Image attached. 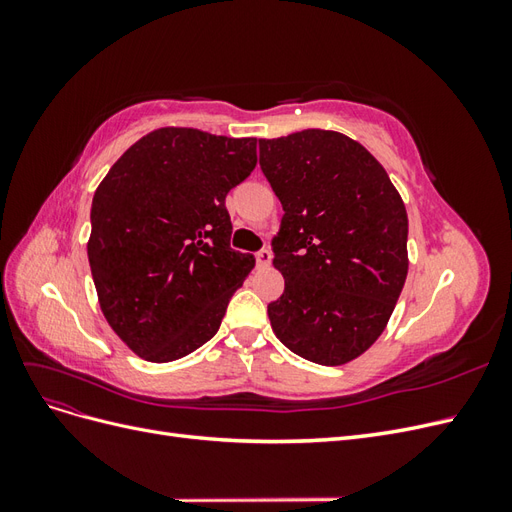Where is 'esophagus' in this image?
<instances>
[{"label":"esophagus","mask_w":512,"mask_h":512,"mask_svg":"<svg viewBox=\"0 0 512 512\" xmlns=\"http://www.w3.org/2000/svg\"><path fill=\"white\" fill-rule=\"evenodd\" d=\"M271 258H273V254H271L269 247H262L260 252H256L258 267H269V265H271Z\"/></svg>","instance_id":"1"}]
</instances>
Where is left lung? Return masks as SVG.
<instances>
[{
	"mask_svg": "<svg viewBox=\"0 0 512 512\" xmlns=\"http://www.w3.org/2000/svg\"><path fill=\"white\" fill-rule=\"evenodd\" d=\"M260 168L284 215L271 241L284 294L273 333L303 359L344 365L376 342L408 275V213L382 164L352 138H262Z\"/></svg>",
	"mask_w": 512,
	"mask_h": 512,
	"instance_id": "obj_1",
	"label": "left lung"
}]
</instances>
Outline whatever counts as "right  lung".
<instances>
[{"mask_svg": "<svg viewBox=\"0 0 512 512\" xmlns=\"http://www.w3.org/2000/svg\"><path fill=\"white\" fill-rule=\"evenodd\" d=\"M256 166V138L160 128L108 170L91 203L87 256L104 318L151 363L218 333L254 269L230 247L226 194Z\"/></svg>", "mask_w": 512, "mask_h": 512, "instance_id": "right-lung-1", "label": "right lung"}]
</instances>
